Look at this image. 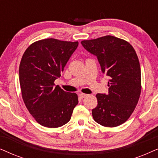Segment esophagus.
I'll use <instances>...</instances> for the list:
<instances>
[{
    "label": "esophagus",
    "instance_id": "34e87169",
    "mask_svg": "<svg viewBox=\"0 0 158 158\" xmlns=\"http://www.w3.org/2000/svg\"><path fill=\"white\" fill-rule=\"evenodd\" d=\"M80 97H81V98H85L86 96H88V95L87 94H80Z\"/></svg>",
    "mask_w": 158,
    "mask_h": 158
}]
</instances>
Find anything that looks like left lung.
Wrapping results in <instances>:
<instances>
[{
  "label": "left lung",
  "instance_id": "1",
  "mask_svg": "<svg viewBox=\"0 0 158 158\" xmlns=\"http://www.w3.org/2000/svg\"><path fill=\"white\" fill-rule=\"evenodd\" d=\"M81 44L96 56L102 72L110 77L109 94H96L98 105L92 110L94 119L103 127L119 126L130 117L141 94L137 53L128 42L114 36L83 40Z\"/></svg>",
  "mask_w": 158,
  "mask_h": 158
}]
</instances>
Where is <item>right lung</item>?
Masks as SVG:
<instances>
[{"label": "right lung", "instance_id": "obj_1", "mask_svg": "<svg viewBox=\"0 0 158 158\" xmlns=\"http://www.w3.org/2000/svg\"><path fill=\"white\" fill-rule=\"evenodd\" d=\"M77 46L78 42L45 39L32 43L22 56L19 81L23 101L43 127L57 128L67 124L78 103L76 94L55 84Z\"/></svg>", "mask_w": 158, "mask_h": 158}]
</instances>
